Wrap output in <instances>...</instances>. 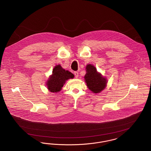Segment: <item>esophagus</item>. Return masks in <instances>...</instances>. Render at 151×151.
<instances>
[{
    "label": "esophagus",
    "mask_w": 151,
    "mask_h": 151,
    "mask_svg": "<svg viewBox=\"0 0 151 151\" xmlns=\"http://www.w3.org/2000/svg\"><path fill=\"white\" fill-rule=\"evenodd\" d=\"M74 75H75V77L76 78H78V76H79V73H78V72H77V71L74 72Z\"/></svg>",
    "instance_id": "1"
}]
</instances>
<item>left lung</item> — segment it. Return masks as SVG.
<instances>
[{"label": "left lung", "instance_id": "8db88e82", "mask_svg": "<svg viewBox=\"0 0 151 151\" xmlns=\"http://www.w3.org/2000/svg\"><path fill=\"white\" fill-rule=\"evenodd\" d=\"M86 70L84 79L86 86L94 93H100L106 86V79L103 78L100 73L97 72L96 67L92 65H87Z\"/></svg>", "mask_w": 151, "mask_h": 151}]
</instances>
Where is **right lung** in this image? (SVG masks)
<instances>
[{
    "instance_id": "add662e5",
    "label": "right lung",
    "mask_w": 151,
    "mask_h": 151,
    "mask_svg": "<svg viewBox=\"0 0 151 151\" xmlns=\"http://www.w3.org/2000/svg\"><path fill=\"white\" fill-rule=\"evenodd\" d=\"M71 72L65 71L60 65H56L52 70V74L47 81V88L51 92H58L63 86L66 80L73 78Z\"/></svg>"
}]
</instances>
